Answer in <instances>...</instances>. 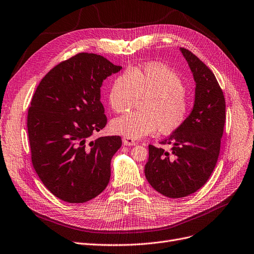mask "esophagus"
Segmentation results:
<instances>
[{
  "label": "esophagus",
  "mask_w": 254,
  "mask_h": 254,
  "mask_svg": "<svg viewBox=\"0 0 254 254\" xmlns=\"http://www.w3.org/2000/svg\"><path fill=\"white\" fill-rule=\"evenodd\" d=\"M123 142H124V145H126V146H133V145L137 144L136 141H134L133 139H130L128 137H124Z\"/></svg>",
  "instance_id": "obj_1"
}]
</instances>
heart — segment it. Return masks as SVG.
Listing matches in <instances>:
<instances>
[{"instance_id":"heart-1","label":"heart","mask_w":254,"mask_h":254,"mask_svg":"<svg viewBox=\"0 0 254 254\" xmlns=\"http://www.w3.org/2000/svg\"><path fill=\"white\" fill-rule=\"evenodd\" d=\"M182 79L161 63H149L118 75L109 92V104L115 112L128 110L138 97H147L143 112H127L111 123L115 134L138 139L159 129L168 134L178 129L189 113Z\"/></svg>"}]
</instances>
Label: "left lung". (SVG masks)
I'll use <instances>...</instances> for the list:
<instances>
[{"label":"left lung","instance_id":"left-lung-1","mask_svg":"<svg viewBox=\"0 0 254 254\" xmlns=\"http://www.w3.org/2000/svg\"><path fill=\"white\" fill-rule=\"evenodd\" d=\"M195 82L194 104L185 123L162 142L170 151L148 145L145 178L169 198L186 197L207 182L220 152L225 123V100L215 74L190 51L181 48Z\"/></svg>","mask_w":254,"mask_h":254}]
</instances>
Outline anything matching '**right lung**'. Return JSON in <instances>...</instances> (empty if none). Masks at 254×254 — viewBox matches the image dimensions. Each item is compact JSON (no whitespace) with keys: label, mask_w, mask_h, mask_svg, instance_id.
<instances>
[{"label":"right lung","mask_w":254,"mask_h":254,"mask_svg":"<svg viewBox=\"0 0 254 254\" xmlns=\"http://www.w3.org/2000/svg\"><path fill=\"white\" fill-rule=\"evenodd\" d=\"M121 68L100 55L80 53L50 70L33 95L27 124L33 167L63 201H89L109 184L123 141L91 136L107 124L103 83Z\"/></svg>","instance_id":"obj_1"}]
</instances>
